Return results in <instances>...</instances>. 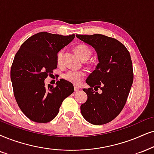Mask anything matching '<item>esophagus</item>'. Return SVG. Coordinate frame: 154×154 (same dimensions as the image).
Returning <instances> with one entry per match:
<instances>
[{
  "label": "esophagus",
  "mask_w": 154,
  "mask_h": 154,
  "mask_svg": "<svg viewBox=\"0 0 154 154\" xmlns=\"http://www.w3.org/2000/svg\"><path fill=\"white\" fill-rule=\"evenodd\" d=\"M74 88H75V91H78L79 90V87L77 86H75Z\"/></svg>",
  "instance_id": "esophagus-1"
}]
</instances>
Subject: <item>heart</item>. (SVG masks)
<instances>
[{
	"mask_svg": "<svg viewBox=\"0 0 154 154\" xmlns=\"http://www.w3.org/2000/svg\"><path fill=\"white\" fill-rule=\"evenodd\" d=\"M75 50L78 55L80 57V58L82 60H87L89 59L92 54V51L88 46L85 44H79L75 46ZM63 55H64V51L63 50H60L57 52V57H56V60H57V63L58 65H61L63 63ZM85 72L83 71H74V70H69L66 72L65 73L63 74V77L64 79L66 81L72 83L73 85H79V83L82 81V79L85 78Z\"/></svg>",
	"mask_w": 154,
	"mask_h": 154,
	"instance_id": "heart-1",
	"label": "heart"
}]
</instances>
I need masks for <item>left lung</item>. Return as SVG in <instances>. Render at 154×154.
Masks as SVG:
<instances>
[{"mask_svg":"<svg viewBox=\"0 0 154 154\" xmlns=\"http://www.w3.org/2000/svg\"><path fill=\"white\" fill-rule=\"evenodd\" d=\"M76 36L94 48L99 60L96 69L86 80L90 87L83 89L88 97L81 105V113L87 122L94 125L109 123L123 109L133 83L130 53L115 38L101 34ZM99 88L102 93L97 91Z\"/></svg>","mask_w":154,"mask_h":154,"instance_id":"left-lung-1","label":"left lung"}]
</instances>
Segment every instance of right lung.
<instances>
[{
	"mask_svg": "<svg viewBox=\"0 0 154 154\" xmlns=\"http://www.w3.org/2000/svg\"><path fill=\"white\" fill-rule=\"evenodd\" d=\"M75 35L40 32L27 39L15 54L11 69L13 93L23 114L38 123H48L57 115L63 100L74 91L73 85L60 79L56 86L45 85V79L57 67V52Z\"/></svg>",
	"mask_w": 154,
	"mask_h": 154,
	"instance_id": "1",
	"label": "right lung"
}]
</instances>
